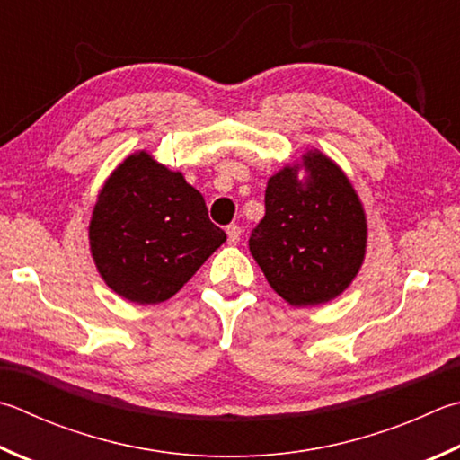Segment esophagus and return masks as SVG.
Wrapping results in <instances>:
<instances>
[{
	"mask_svg": "<svg viewBox=\"0 0 460 460\" xmlns=\"http://www.w3.org/2000/svg\"><path fill=\"white\" fill-rule=\"evenodd\" d=\"M241 233H243V229H241L239 225H235V223L229 225V227H227V237H229V243L231 245H237L239 243Z\"/></svg>",
	"mask_w": 460,
	"mask_h": 460,
	"instance_id": "34e87169",
	"label": "esophagus"
}]
</instances>
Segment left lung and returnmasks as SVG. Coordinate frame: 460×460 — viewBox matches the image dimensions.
<instances>
[{"label":"left lung","instance_id":"obj_1","mask_svg":"<svg viewBox=\"0 0 460 460\" xmlns=\"http://www.w3.org/2000/svg\"><path fill=\"white\" fill-rule=\"evenodd\" d=\"M304 168L308 177L298 181ZM366 213L344 171L320 150L267 181L265 217L249 237V252L270 286L289 305L332 302L360 271Z\"/></svg>","mask_w":460,"mask_h":460}]
</instances>
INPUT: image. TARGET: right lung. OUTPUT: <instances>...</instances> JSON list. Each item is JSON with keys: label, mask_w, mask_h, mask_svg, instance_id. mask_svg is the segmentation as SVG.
I'll list each match as a JSON object with an SVG mask.
<instances>
[{"label": "right lung", "mask_w": 460, "mask_h": 460, "mask_svg": "<svg viewBox=\"0 0 460 460\" xmlns=\"http://www.w3.org/2000/svg\"><path fill=\"white\" fill-rule=\"evenodd\" d=\"M88 239L106 286L148 305L177 294L227 235L208 219L203 195L182 172L138 150L106 179Z\"/></svg>", "instance_id": "add662e5"}]
</instances>
